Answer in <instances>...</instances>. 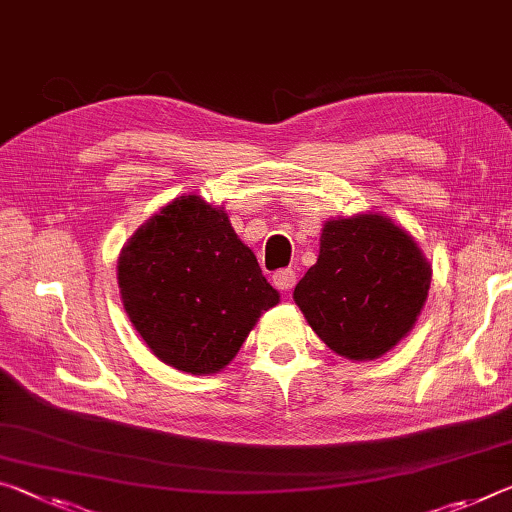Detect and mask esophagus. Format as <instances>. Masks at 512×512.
Returning a JSON list of instances; mask_svg holds the SVG:
<instances>
[{
  "label": "esophagus",
  "mask_w": 512,
  "mask_h": 512,
  "mask_svg": "<svg viewBox=\"0 0 512 512\" xmlns=\"http://www.w3.org/2000/svg\"><path fill=\"white\" fill-rule=\"evenodd\" d=\"M273 285L280 291H291L296 285V273L291 269H282L278 273H273Z\"/></svg>",
  "instance_id": "34e87169"
}]
</instances>
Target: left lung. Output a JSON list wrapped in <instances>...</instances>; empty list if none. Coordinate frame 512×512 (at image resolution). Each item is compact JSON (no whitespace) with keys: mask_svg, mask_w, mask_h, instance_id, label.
I'll use <instances>...</instances> for the list:
<instances>
[{"mask_svg":"<svg viewBox=\"0 0 512 512\" xmlns=\"http://www.w3.org/2000/svg\"><path fill=\"white\" fill-rule=\"evenodd\" d=\"M319 241L296 305L330 351L353 362L383 358L415 328L431 262L412 234L376 212L328 218Z\"/></svg>","mask_w":512,"mask_h":512,"instance_id":"left-lung-1","label":"left lung"}]
</instances>
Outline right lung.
<instances>
[{"mask_svg":"<svg viewBox=\"0 0 512 512\" xmlns=\"http://www.w3.org/2000/svg\"><path fill=\"white\" fill-rule=\"evenodd\" d=\"M118 287L150 351L193 376L225 369L280 303L225 209L196 193L168 202L127 239Z\"/></svg>","mask_w":512,"mask_h":512,"instance_id":"obj_1","label":"right lung"}]
</instances>
